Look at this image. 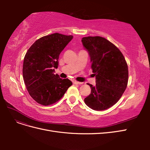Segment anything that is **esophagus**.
<instances>
[{"label": "esophagus", "instance_id": "obj_1", "mask_svg": "<svg viewBox=\"0 0 150 150\" xmlns=\"http://www.w3.org/2000/svg\"><path fill=\"white\" fill-rule=\"evenodd\" d=\"M73 83L75 84H82V83L78 82V81H73Z\"/></svg>", "mask_w": 150, "mask_h": 150}]
</instances>
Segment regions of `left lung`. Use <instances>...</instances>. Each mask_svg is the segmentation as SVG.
Returning a JSON list of instances; mask_svg holds the SVG:
<instances>
[{
	"label": "left lung",
	"mask_w": 150,
	"mask_h": 150,
	"mask_svg": "<svg viewBox=\"0 0 150 150\" xmlns=\"http://www.w3.org/2000/svg\"><path fill=\"white\" fill-rule=\"evenodd\" d=\"M81 42L89 55L96 83L88 84L91 91L84 103L95 111L107 110L119 101L127 87L128 65L118 48L105 38L89 36Z\"/></svg>",
	"instance_id": "obj_1"
}]
</instances>
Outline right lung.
Returning <instances> with one entry per match:
<instances>
[{"mask_svg":"<svg viewBox=\"0 0 150 150\" xmlns=\"http://www.w3.org/2000/svg\"><path fill=\"white\" fill-rule=\"evenodd\" d=\"M72 38L59 33L44 36L26 52L22 68L24 83L30 96L39 104L55 103L72 84L69 79L54 74L60 54Z\"/></svg>","mask_w":150,"mask_h":150,"instance_id":"1","label":"right lung"}]
</instances>
